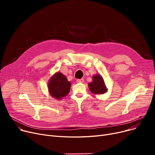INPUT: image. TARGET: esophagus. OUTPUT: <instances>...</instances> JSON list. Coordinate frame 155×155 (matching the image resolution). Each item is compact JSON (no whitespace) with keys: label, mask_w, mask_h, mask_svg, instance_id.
<instances>
[{"label":"esophagus","mask_w":155,"mask_h":155,"mask_svg":"<svg viewBox=\"0 0 155 155\" xmlns=\"http://www.w3.org/2000/svg\"><path fill=\"white\" fill-rule=\"evenodd\" d=\"M77 83H84V80L83 78H81V79H78L77 80Z\"/></svg>","instance_id":"obj_1"}]
</instances>
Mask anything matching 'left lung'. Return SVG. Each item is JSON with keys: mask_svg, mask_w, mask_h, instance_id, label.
<instances>
[{"mask_svg": "<svg viewBox=\"0 0 155 155\" xmlns=\"http://www.w3.org/2000/svg\"><path fill=\"white\" fill-rule=\"evenodd\" d=\"M88 87L90 91L95 94H103L107 91L102 77L98 74L93 77L92 82L88 84Z\"/></svg>", "mask_w": 155, "mask_h": 155, "instance_id": "1", "label": "left lung"}]
</instances>
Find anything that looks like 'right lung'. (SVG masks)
<instances>
[{
	"instance_id": "1",
	"label": "right lung",
	"mask_w": 155,
	"mask_h": 155,
	"mask_svg": "<svg viewBox=\"0 0 155 155\" xmlns=\"http://www.w3.org/2000/svg\"><path fill=\"white\" fill-rule=\"evenodd\" d=\"M70 85V82L65 76L58 72L51 78L48 84V89L52 97L60 100L68 94Z\"/></svg>"
}]
</instances>
